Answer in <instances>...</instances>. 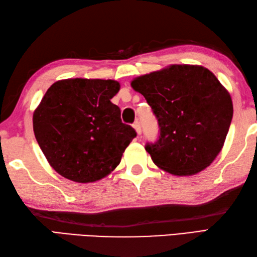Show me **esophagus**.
<instances>
[{
    "label": "esophagus",
    "mask_w": 257,
    "mask_h": 257,
    "mask_svg": "<svg viewBox=\"0 0 257 257\" xmlns=\"http://www.w3.org/2000/svg\"><path fill=\"white\" fill-rule=\"evenodd\" d=\"M134 128L136 130V133H137L138 135H141V125H140V122L138 121V120H137V121H135Z\"/></svg>",
    "instance_id": "34e87169"
}]
</instances>
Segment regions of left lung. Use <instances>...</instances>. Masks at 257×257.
Returning <instances> with one entry per match:
<instances>
[{
  "mask_svg": "<svg viewBox=\"0 0 257 257\" xmlns=\"http://www.w3.org/2000/svg\"><path fill=\"white\" fill-rule=\"evenodd\" d=\"M159 122L160 135L146 150L174 176H193L214 161L233 117L228 92L200 65H170L132 80Z\"/></svg>",
  "mask_w": 257,
  "mask_h": 257,
  "instance_id": "obj_1",
  "label": "left lung"
}]
</instances>
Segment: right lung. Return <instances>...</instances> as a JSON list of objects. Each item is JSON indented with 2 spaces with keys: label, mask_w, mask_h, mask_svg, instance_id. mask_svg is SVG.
<instances>
[{
  "label": "right lung",
  "mask_w": 257,
  "mask_h": 257,
  "mask_svg": "<svg viewBox=\"0 0 257 257\" xmlns=\"http://www.w3.org/2000/svg\"><path fill=\"white\" fill-rule=\"evenodd\" d=\"M120 89L111 79L69 78L47 89L33 114V129L50 166L78 183L111 173L137 136L110 101Z\"/></svg>",
  "instance_id": "obj_1"
}]
</instances>
